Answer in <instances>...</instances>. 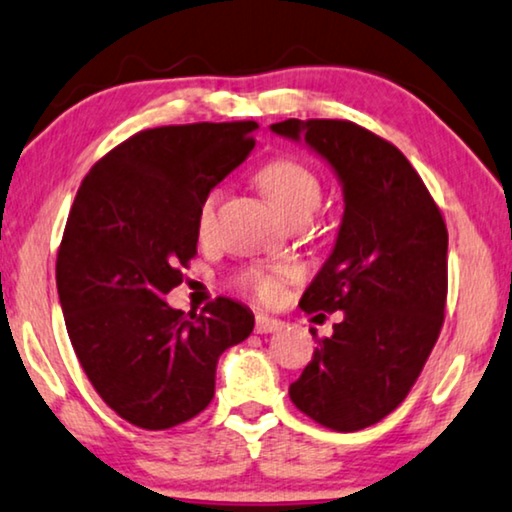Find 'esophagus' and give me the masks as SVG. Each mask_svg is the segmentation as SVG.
I'll return each mask as SVG.
<instances>
[{
	"mask_svg": "<svg viewBox=\"0 0 512 512\" xmlns=\"http://www.w3.org/2000/svg\"><path fill=\"white\" fill-rule=\"evenodd\" d=\"M284 324L275 317H268V314H256V333H275Z\"/></svg>",
	"mask_w": 512,
	"mask_h": 512,
	"instance_id": "esophagus-1",
	"label": "esophagus"
}]
</instances>
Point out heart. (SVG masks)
<instances>
[{"label":"heart","mask_w":512,"mask_h":512,"mask_svg":"<svg viewBox=\"0 0 512 512\" xmlns=\"http://www.w3.org/2000/svg\"><path fill=\"white\" fill-rule=\"evenodd\" d=\"M256 184L263 188L272 205L284 212L289 219H307L321 202V179L310 165L298 158H275L256 172ZM219 191H209L198 205L195 228L205 235L214 221ZM291 270L286 265H249L237 272V289L249 293L263 303L279 298L284 284L289 282Z\"/></svg>","instance_id":"heart-1"}]
</instances>
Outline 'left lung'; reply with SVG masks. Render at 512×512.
<instances>
[{"label": "left lung", "instance_id": "1", "mask_svg": "<svg viewBox=\"0 0 512 512\" xmlns=\"http://www.w3.org/2000/svg\"><path fill=\"white\" fill-rule=\"evenodd\" d=\"M270 130L305 139L345 195L335 247L300 298L307 314L340 310L342 321L319 340L289 396L326 429H366L403 403L438 340L447 300L443 214L408 158L361 125L289 118Z\"/></svg>", "mask_w": 512, "mask_h": 512}]
</instances>
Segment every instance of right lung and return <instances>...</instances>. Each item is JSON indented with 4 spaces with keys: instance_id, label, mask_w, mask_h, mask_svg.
<instances>
[{
    "instance_id": "obj_1",
    "label": "right lung",
    "mask_w": 512,
    "mask_h": 512,
    "mask_svg": "<svg viewBox=\"0 0 512 512\" xmlns=\"http://www.w3.org/2000/svg\"><path fill=\"white\" fill-rule=\"evenodd\" d=\"M256 121L165 125L111 149L86 174L55 279L69 340L102 401L163 431L214 398L216 363L254 314L216 298L200 314L165 303L198 254V205L254 149Z\"/></svg>"
}]
</instances>
